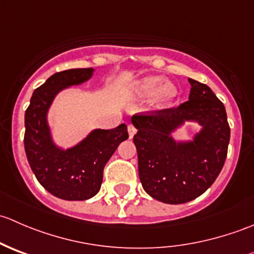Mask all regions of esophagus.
<instances>
[{
	"label": "esophagus",
	"instance_id": "obj_1",
	"mask_svg": "<svg viewBox=\"0 0 254 254\" xmlns=\"http://www.w3.org/2000/svg\"><path fill=\"white\" fill-rule=\"evenodd\" d=\"M127 131H129V136L132 137L135 135V132H136V129H135V127L130 124V125H127Z\"/></svg>",
	"mask_w": 254,
	"mask_h": 254
}]
</instances>
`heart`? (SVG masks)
I'll list each match as a JSON object with an SVG mask.
<instances>
[{"instance_id": "obj_1", "label": "heart", "mask_w": 254, "mask_h": 254, "mask_svg": "<svg viewBox=\"0 0 254 254\" xmlns=\"http://www.w3.org/2000/svg\"><path fill=\"white\" fill-rule=\"evenodd\" d=\"M165 79L158 76H150L140 81L136 87V94L139 97H151L156 94V101L161 106L168 104L177 97L176 86L172 83H165Z\"/></svg>"}]
</instances>
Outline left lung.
<instances>
[{
	"label": "left lung",
	"mask_w": 254,
	"mask_h": 254,
	"mask_svg": "<svg viewBox=\"0 0 254 254\" xmlns=\"http://www.w3.org/2000/svg\"><path fill=\"white\" fill-rule=\"evenodd\" d=\"M188 102L153 115H134L139 177L148 195L166 204H183L211 187L224 167L230 127L224 104L206 84L188 78ZM186 122L201 129L188 140L173 134Z\"/></svg>",
	"instance_id": "obj_1"
}]
</instances>
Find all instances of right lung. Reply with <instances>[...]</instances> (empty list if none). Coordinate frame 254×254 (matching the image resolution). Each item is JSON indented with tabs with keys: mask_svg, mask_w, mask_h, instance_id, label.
<instances>
[{
	"mask_svg": "<svg viewBox=\"0 0 254 254\" xmlns=\"http://www.w3.org/2000/svg\"><path fill=\"white\" fill-rule=\"evenodd\" d=\"M94 68H71L50 76L38 87L24 115V148L38 182L64 200H87L99 191L103 170L113 153L129 137L127 127L94 129L71 147L54 141L48 114L55 97L64 89L92 78Z\"/></svg>",
	"mask_w": 254,
	"mask_h": 254,
	"instance_id": "add662e5",
	"label": "right lung"
}]
</instances>
